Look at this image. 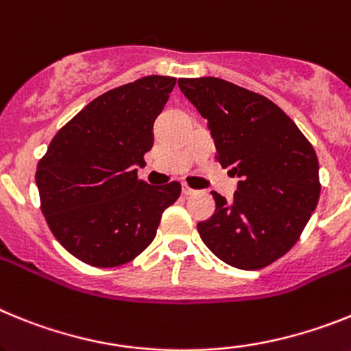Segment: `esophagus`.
<instances>
[{
    "label": "esophagus",
    "mask_w": 351,
    "mask_h": 351,
    "mask_svg": "<svg viewBox=\"0 0 351 351\" xmlns=\"http://www.w3.org/2000/svg\"><path fill=\"white\" fill-rule=\"evenodd\" d=\"M182 193H184V196H193V194H196V191L194 189H191L189 185H182Z\"/></svg>",
    "instance_id": "esophagus-1"
}]
</instances>
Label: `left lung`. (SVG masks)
I'll return each instance as SVG.
<instances>
[{
	"mask_svg": "<svg viewBox=\"0 0 351 351\" xmlns=\"http://www.w3.org/2000/svg\"><path fill=\"white\" fill-rule=\"evenodd\" d=\"M208 120L215 158L239 176L233 199L212 193L215 213L197 224L219 260L258 270L293 247L319 197V166L293 120L267 97L219 77L178 79Z\"/></svg>",
	"mask_w": 351,
	"mask_h": 351,
	"instance_id": "8db88e82",
	"label": "left lung"
}]
</instances>
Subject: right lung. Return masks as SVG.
Here are the masks:
<instances>
[{
	"label": "right lung",
	"mask_w": 351,
	"mask_h": 351,
	"mask_svg": "<svg viewBox=\"0 0 351 351\" xmlns=\"http://www.w3.org/2000/svg\"><path fill=\"white\" fill-rule=\"evenodd\" d=\"M175 84V77L146 75L106 91L58 130L40 158L35 180L42 212L77 260L100 268L129 263L178 199V182L138 178L154 146V121Z\"/></svg>",
	"instance_id": "1"
}]
</instances>
